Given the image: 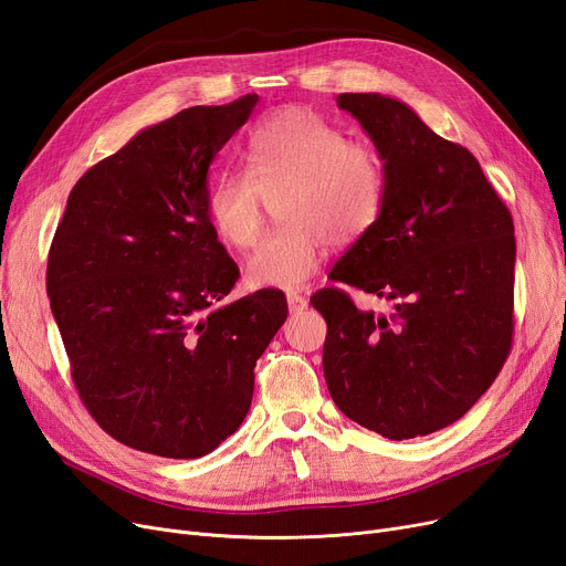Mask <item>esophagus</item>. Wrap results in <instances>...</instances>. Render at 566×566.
I'll return each instance as SVG.
<instances>
[{"label":"esophagus","mask_w":566,"mask_h":566,"mask_svg":"<svg viewBox=\"0 0 566 566\" xmlns=\"http://www.w3.org/2000/svg\"><path fill=\"white\" fill-rule=\"evenodd\" d=\"M286 305L291 315H298V312L307 307V298L303 294H296V291H291V294H286Z\"/></svg>","instance_id":"obj_1"}]
</instances>
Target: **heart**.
Instances as JSON below:
<instances>
[{
	"mask_svg": "<svg viewBox=\"0 0 566 566\" xmlns=\"http://www.w3.org/2000/svg\"><path fill=\"white\" fill-rule=\"evenodd\" d=\"M244 158L249 170L219 175L207 193L209 221L228 247L254 244L263 193L289 186L280 205L286 223L268 233L247 261L254 286H303L322 268L331 242L361 240L382 214L385 158L315 109L286 107L259 120Z\"/></svg>",
	"mask_w": 566,
	"mask_h": 566,
	"instance_id": "obj_1",
	"label": "heart"
}]
</instances>
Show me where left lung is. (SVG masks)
Instances as JSON below:
<instances>
[{"label": "left lung", "mask_w": 566, "mask_h": 566, "mask_svg": "<svg viewBox=\"0 0 566 566\" xmlns=\"http://www.w3.org/2000/svg\"><path fill=\"white\" fill-rule=\"evenodd\" d=\"M338 107L385 158L387 196L380 219L328 277L394 307L364 312L338 286L310 298L328 326L324 378L349 420L403 441L464 417L504 366L515 228L475 156L408 104L343 93Z\"/></svg>", "instance_id": "obj_1"}]
</instances>
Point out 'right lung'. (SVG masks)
<instances>
[{
	"mask_svg": "<svg viewBox=\"0 0 566 566\" xmlns=\"http://www.w3.org/2000/svg\"><path fill=\"white\" fill-rule=\"evenodd\" d=\"M256 102L142 130L76 181L57 223L46 289L72 380L128 448L198 459L235 433L286 319L277 289L219 305L240 270L209 221L207 170Z\"/></svg>",
	"mask_w": 566,
	"mask_h": 566,
	"instance_id": "obj_1",
	"label": "right lung"
}]
</instances>
